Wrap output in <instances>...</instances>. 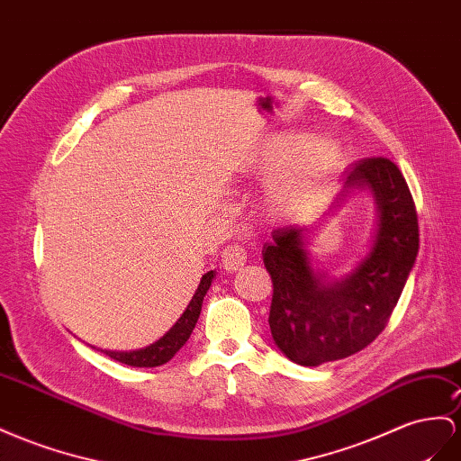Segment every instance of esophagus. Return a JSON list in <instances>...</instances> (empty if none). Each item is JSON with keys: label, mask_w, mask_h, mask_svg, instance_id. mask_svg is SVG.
<instances>
[{"label": "esophagus", "mask_w": 461, "mask_h": 461, "mask_svg": "<svg viewBox=\"0 0 461 461\" xmlns=\"http://www.w3.org/2000/svg\"><path fill=\"white\" fill-rule=\"evenodd\" d=\"M246 264V250L240 244H229L222 250V267L234 273Z\"/></svg>", "instance_id": "esophagus-1"}]
</instances>
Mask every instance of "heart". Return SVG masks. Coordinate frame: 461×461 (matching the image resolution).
<instances>
[{
    "instance_id": "heart-1",
    "label": "heart",
    "mask_w": 461,
    "mask_h": 461,
    "mask_svg": "<svg viewBox=\"0 0 461 461\" xmlns=\"http://www.w3.org/2000/svg\"><path fill=\"white\" fill-rule=\"evenodd\" d=\"M303 140L294 141L301 145ZM287 149L267 155L261 167L273 168L285 158ZM345 163V151L335 140H316L293 163L271 176L259 195V207L269 221H283L301 213L338 176Z\"/></svg>"
}]
</instances>
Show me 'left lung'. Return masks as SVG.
<instances>
[{"instance_id":"1","label":"left lung","mask_w":461,"mask_h":461,"mask_svg":"<svg viewBox=\"0 0 461 461\" xmlns=\"http://www.w3.org/2000/svg\"><path fill=\"white\" fill-rule=\"evenodd\" d=\"M357 190L375 202V232L368 252L343 277L316 267L308 248L314 225L273 230L261 250L273 281V341L296 365L363 351L385 328L415 266L419 222L402 170L384 157L357 160L343 172L330 209Z\"/></svg>"}]
</instances>
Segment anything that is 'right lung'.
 <instances>
[{
	"instance_id": "right-lung-1",
	"label": "right lung",
	"mask_w": 461,
	"mask_h": 461,
	"mask_svg": "<svg viewBox=\"0 0 461 461\" xmlns=\"http://www.w3.org/2000/svg\"><path fill=\"white\" fill-rule=\"evenodd\" d=\"M213 279H215V271H207L200 281V287L195 289V294L192 296L190 304L185 306L184 314L176 320V323H174L163 338L157 339L155 343L135 351H103V353H106L110 358L118 360V363H123L128 366H140V368H153V366L168 363V360L182 349L184 343L190 339V335L197 323V318H200V312H202L203 296L207 294Z\"/></svg>"
}]
</instances>
